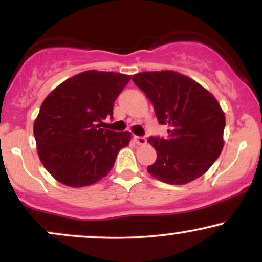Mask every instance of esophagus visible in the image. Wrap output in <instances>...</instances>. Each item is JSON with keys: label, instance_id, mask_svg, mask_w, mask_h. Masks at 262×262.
I'll return each instance as SVG.
<instances>
[{"label": "esophagus", "instance_id": "obj_1", "mask_svg": "<svg viewBox=\"0 0 262 262\" xmlns=\"http://www.w3.org/2000/svg\"><path fill=\"white\" fill-rule=\"evenodd\" d=\"M134 140L138 145H145L146 144V139L144 137H134Z\"/></svg>", "mask_w": 262, "mask_h": 262}]
</instances>
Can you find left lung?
I'll return each instance as SVG.
<instances>
[{
  "label": "left lung",
  "mask_w": 262,
  "mask_h": 262,
  "mask_svg": "<svg viewBox=\"0 0 262 262\" xmlns=\"http://www.w3.org/2000/svg\"><path fill=\"white\" fill-rule=\"evenodd\" d=\"M151 101L169 138H149L156 160L148 166L155 179L185 185L207 172L223 150L225 116L208 90L176 71H145L132 77Z\"/></svg>",
  "instance_id": "obj_1"
}]
</instances>
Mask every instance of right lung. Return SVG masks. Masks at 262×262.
<instances>
[{"label":"right lung","instance_id":"right-lung-1","mask_svg":"<svg viewBox=\"0 0 262 262\" xmlns=\"http://www.w3.org/2000/svg\"><path fill=\"white\" fill-rule=\"evenodd\" d=\"M132 76L107 71L80 73L54 89L34 121L38 155L56 181L85 187L112 170L119 150L130 141L129 132L102 129L112 118L113 104Z\"/></svg>","mask_w":262,"mask_h":262}]
</instances>
